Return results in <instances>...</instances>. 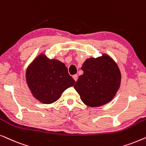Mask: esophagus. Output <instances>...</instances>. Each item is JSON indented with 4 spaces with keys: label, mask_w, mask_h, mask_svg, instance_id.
I'll return each instance as SVG.
<instances>
[{
    "label": "esophagus",
    "mask_w": 146,
    "mask_h": 146,
    "mask_svg": "<svg viewBox=\"0 0 146 146\" xmlns=\"http://www.w3.org/2000/svg\"><path fill=\"white\" fill-rule=\"evenodd\" d=\"M73 78H74V80H75L76 82L77 80H78V75H77V74L74 75V76H73Z\"/></svg>",
    "instance_id": "1"
}]
</instances>
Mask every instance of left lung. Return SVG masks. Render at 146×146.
Masks as SVG:
<instances>
[{"label":"left lung","mask_w":146,"mask_h":146,"mask_svg":"<svg viewBox=\"0 0 146 146\" xmlns=\"http://www.w3.org/2000/svg\"><path fill=\"white\" fill-rule=\"evenodd\" d=\"M81 69L84 74L74 88L81 100L90 107L108 103L116 94L121 83V73L117 64L108 55L88 58Z\"/></svg>","instance_id":"obj_1"}]
</instances>
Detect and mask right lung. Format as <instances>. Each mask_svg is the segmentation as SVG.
<instances>
[{"label": "right lung", "instance_id": "add662e5", "mask_svg": "<svg viewBox=\"0 0 146 146\" xmlns=\"http://www.w3.org/2000/svg\"><path fill=\"white\" fill-rule=\"evenodd\" d=\"M26 80L33 96L45 104L54 103L75 80L69 75L65 64L40 54L27 68Z\"/></svg>", "mask_w": 146, "mask_h": 146}]
</instances>
